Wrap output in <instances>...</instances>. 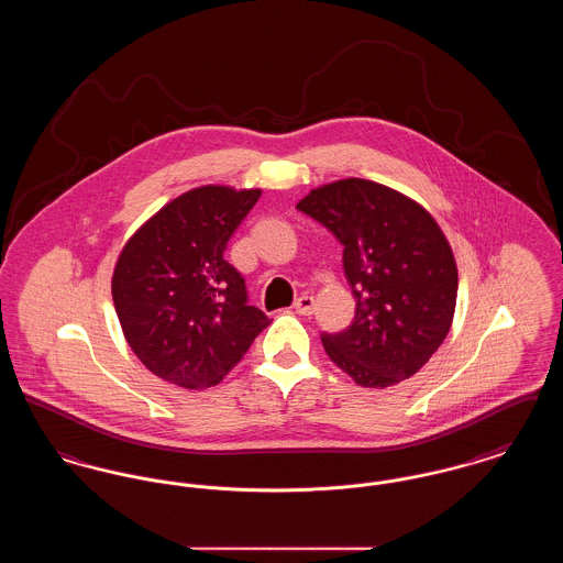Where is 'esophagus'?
Listing matches in <instances>:
<instances>
[{
	"mask_svg": "<svg viewBox=\"0 0 563 563\" xmlns=\"http://www.w3.org/2000/svg\"><path fill=\"white\" fill-rule=\"evenodd\" d=\"M314 306H317V301H314V297H312V295H301V297L295 301L294 308L297 314L310 317V314L314 312Z\"/></svg>",
	"mask_w": 563,
	"mask_h": 563,
	"instance_id": "obj_1",
	"label": "esophagus"
}]
</instances>
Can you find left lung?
I'll use <instances>...</instances> for the list:
<instances>
[{
    "mask_svg": "<svg viewBox=\"0 0 563 563\" xmlns=\"http://www.w3.org/2000/svg\"><path fill=\"white\" fill-rule=\"evenodd\" d=\"M297 209L344 244L356 297L349 329L322 335L329 358L365 388L418 374L448 338L457 297L454 251L437 219L401 191L356 177L310 189Z\"/></svg>",
    "mask_w": 563,
    "mask_h": 563,
    "instance_id": "1",
    "label": "left lung"
}]
</instances>
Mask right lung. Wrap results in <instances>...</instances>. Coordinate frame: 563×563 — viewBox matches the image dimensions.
<instances>
[{
  "label": "right lung",
  "mask_w": 563,
  "mask_h": 563,
  "mask_svg": "<svg viewBox=\"0 0 563 563\" xmlns=\"http://www.w3.org/2000/svg\"><path fill=\"white\" fill-rule=\"evenodd\" d=\"M260 196V188L189 189L139 225L118 255L111 297L122 333L136 358L175 386H217L269 324L223 260Z\"/></svg>",
  "instance_id": "1"
}]
</instances>
